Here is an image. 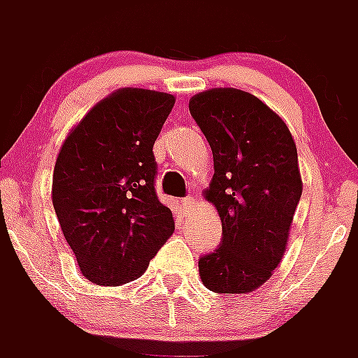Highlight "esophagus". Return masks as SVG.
Segmentation results:
<instances>
[{
	"label": "esophagus",
	"instance_id": "obj_1",
	"mask_svg": "<svg viewBox=\"0 0 358 358\" xmlns=\"http://www.w3.org/2000/svg\"><path fill=\"white\" fill-rule=\"evenodd\" d=\"M181 202H182V208H185L186 211H189L192 208L195 206V199L194 197H185Z\"/></svg>",
	"mask_w": 358,
	"mask_h": 358
}]
</instances>
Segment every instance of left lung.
<instances>
[{
	"label": "left lung",
	"instance_id": "left-lung-1",
	"mask_svg": "<svg viewBox=\"0 0 358 358\" xmlns=\"http://www.w3.org/2000/svg\"><path fill=\"white\" fill-rule=\"evenodd\" d=\"M189 113L213 152L204 197L222 220V242L199 260V274L213 292H252L285 255L303 192L296 143L271 107L235 87L195 94Z\"/></svg>",
	"mask_w": 358,
	"mask_h": 358
}]
</instances>
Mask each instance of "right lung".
Returning a JSON list of instances; mask_svg holds the SVG:
<instances>
[{
  "instance_id": "obj_1",
  "label": "right lung",
  "mask_w": 358,
  "mask_h": 358,
  "mask_svg": "<svg viewBox=\"0 0 358 358\" xmlns=\"http://www.w3.org/2000/svg\"><path fill=\"white\" fill-rule=\"evenodd\" d=\"M173 103L159 91H115L71 129L57 156L53 208L80 273L96 285L138 280L176 229L156 195L152 152Z\"/></svg>"
}]
</instances>
